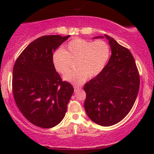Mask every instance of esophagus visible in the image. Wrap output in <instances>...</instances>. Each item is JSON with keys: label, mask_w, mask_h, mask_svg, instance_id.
Listing matches in <instances>:
<instances>
[{"label": "esophagus", "mask_w": 154, "mask_h": 154, "mask_svg": "<svg viewBox=\"0 0 154 154\" xmlns=\"http://www.w3.org/2000/svg\"><path fill=\"white\" fill-rule=\"evenodd\" d=\"M81 87H78V86H75L74 87V92H77L78 90H81Z\"/></svg>", "instance_id": "34e87169"}]
</instances>
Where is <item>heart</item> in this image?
Returning a JSON list of instances; mask_svg holds the SVG:
<instances>
[{"mask_svg":"<svg viewBox=\"0 0 154 154\" xmlns=\"http://www.w3.org/2000/svg\"><path fill=\"white\" fill-rule=\"evenodd\" d=\"M110 56V48L102 40L90 42L83 38L71 40L65 49L57 50L52 55L54 69L60 73L66 72L74 60L75 69L66 72L63 76L65 81L81 85L88 77H96L104 69Z\"/></svg>","mask_w":154,"mask_h":154,"instance_id":"heart-1","label":"heart"}]
</instances>
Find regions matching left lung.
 <instances>
[{
    "instance_id": "obj_1",
    "label": "left lung",
    "mask_w": 154,
    "mask_h": 154,
    "mask_svg": "<svg viewBox=\"0 0 154 154\" xmlns=\"http://www.w3.org/2000/svg\"><path fill=\"white\" fill-rule=\"evenodd\" d=\"M111 55L98 75L85 83L84 107L88 117L102 126L122 121L131 110L140 88V75L134 57L127 48L105 34ZM96 36L94 38H104Z\"/></svg>"
}]
</instances>
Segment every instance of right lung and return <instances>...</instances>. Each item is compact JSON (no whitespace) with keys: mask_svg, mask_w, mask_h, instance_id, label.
I'll use <instances>...</instances> for the list:
<instances>
[{"mask_svg":"<svg viewBox=\"0 0 154 154\" xmlns=\"http://www.w3.org/2000/svg\"><path fill=\"white\" fill-rule=\"evenodd\" d=\"M69 37L51 35L35 39L14 65L12 91L17 106L40 128H53L62 121L73 93L72 85L62 81L52 63L53 52Z\"/></svg>","mask_w":154,"mask_h":154,"instance_id":"1","label":"right lung"}]
</instances>
